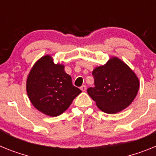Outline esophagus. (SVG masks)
Segmentation results:
<instances>
[{
    "instance_id": "esophagus-1",
    "label": "esophagus",
    "mask_w": 156,
    "mask_h": 156,
    "mask_svg": "<svg viewBox=\"0 0 156 156\" xmlns=\"http://www.w3.org/2000/svg\"><path fill=\"white\" fill-rule=\"evenodd\" d=\"M80 89H81V90H82V91H86V86H85V85H83V86H81V87H80Z\"/></svg>"
}]
</instances>
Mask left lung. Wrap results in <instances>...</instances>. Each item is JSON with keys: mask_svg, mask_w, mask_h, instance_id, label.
<instances>
[{"mask_svg": "<svg viewBox=\"0 0 156 156\" xmlns=\"http://www.w3.org/2000/svg\"><path fill=\"white\" fill-rule=\"evenodd\" d=\"M94 87L88 94L101 111L108 114L121 112L129 105L139 90V80L122 60L113 57L93 71Z\"/></svg>", "mask_w": 156, "mask_h": 156, "instance_id": "obj_1", "label": "left lung"}]
</instances>
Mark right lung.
<instances>
[{
	"mask_svg": "<svg viewBox=\"0 0 156 156\" xmlns=\"http://www.w3.org/2000/svg\"><path fill=\"white\" fill-rule=\"evenodd\" d=\"M27 92L34 106L52 117L64 112L82 93L72 84L64 66L55 64L50 55H44L34 65L27 81Z\"/></svg>",
	"mask_w": 156,
	"mask_h": 156,
	"instance_id": "add662e5",
	"label": "right lung"
}]
</instances>
